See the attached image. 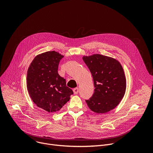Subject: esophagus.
I'll use <instances>...</instances> for the list:
<instances>
[{"mask_svg":"<svg viewBox=\"0 0 153 153\" xmlns=\"http://www.w3.org/2000/svg\"><path fill=\"white\" fill-rule=\"evenodd\" d=\"M79 88H75L73 89V92H74V94H77L79 93Z\"/></svg>","mask_w":153,"mask_h":153,"instance_id":"1","label":"esophagus"}]
</instances>
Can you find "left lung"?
Segmentation results:
<instances>
[{
    "label": "left lung",
    "mask_w": 153,
    "mask_h": 153,
    "mask_svg": "<svg viewBox=\"0 0 153 153\" xmlns=\"http://www.w3.org/2000/svg\"><path fill=\"white\" fill-rule=\"evenodd\" d=\"M94 81V93L86 100L89 108L97 114L114 109L122 100L126 88L125 74L120 63L111 57L94 54L84 56Z\"/></svg>",
    "instance_id": "8db88e82"
}]
</instances>
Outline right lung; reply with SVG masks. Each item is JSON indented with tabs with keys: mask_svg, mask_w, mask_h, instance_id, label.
Masks as SVG:
<instances>
[{
	"mask_svg": "<svg viewBox=\"0 0 153 153\" xmlns=\"http://www.w3.org/2000/svg\"><path fill=\"white\" fill-rule=\"evenodd\" d=\"M63 55L55 51L37 55L27 71V87L33 102L48 113L59 111L70 99L72 90L58 74Z\"/></svg>",
	"mask_w": 153,
	"mask_h": 153,
	"instance_id": "right-lung-1",
	"label": "right lung"
}]
</instances>
